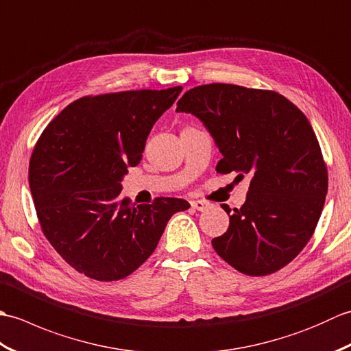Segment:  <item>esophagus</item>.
I'll use <instances>...</instances> for the list:
<instances>
[{
  "mask_svg": "<svg viewBox=\"0 0 351 351\" xmlns=\"http://www.w3.org/2000/svg\"><path fill=\"white\" fill-rule=\"evenodd\" d=\"M191 208L193 210H197V211H205L208 206H210V204L205 202V200H191Z\"/></svg>",
  "mask_w": 351,
  "mask_h": 351,
  "instance_id": "1",
  "label": "esophagus"
}]
</instances>
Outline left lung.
Segmentation results:
<instances>
[{"label":"left lung","instance_id":"1","mask_svg":"<svg viewBox=\"0 0 351 351\" xmlns=\"http://www.w3.org/2000/svg\"><path fill=\"white\" fill-rule=\"evenodd\" d=\"M204 123L219 147L217 171L250 176L240 210L211 241L235 270L265 276L289 264L314 234L327 195V169L315 132L276 92L235 84L190 88L176 104ZM225 208V206H223Z\"/></svg>","mask_w":351,"mask_h":351}]
</instances>
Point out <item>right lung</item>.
Segmentation results:
<instances>
[{
  "label": "right lung",
  "instance_id": "1",
  "mask_svg": "<svg viewBox=\"0 0 351 351\" xmlns=\"http://www.w3.org/2000/svg\"><path fill=\"white\" fill-rule=\"evenodd\" d=\"M182 87L86 96L69 104L37 141L28 182L45 237L96 280H119L152 255L184 199L152 205L121 199L123 176L143 156L154 123Z\"/></svg>",
  "mask_w": 351,
  "mask_h": 351
}]
</instances>
